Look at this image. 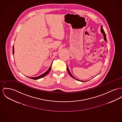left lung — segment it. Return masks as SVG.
<instances>
[{
  "mask_svg": "<svg viewBox=\"0 0 122 122\" xmlns=\"http://www.w3.org/2000/svg\"><path fill=\"white\" fill-rule=\"evenodd\" d=\"M100 31H101V32L102 33V34H103V36H104V40H105V41L107 42V39H106V33L105 32V31H104V30H103V27H102V25H101V29H100ZM66 69H67V71L68 73L69 74V75H70L72 78H73V79H75V80H77V81H81V82H86V81H81V80H78V79H76V78H74V77H73V76L72 75V74L71 73H70V71H69V68H68V66H67Z\"/></svg>",
  "mask_w": 122,
  "mask_h": 122,
  "instance_id": "1",
  "label": "left lung"
}]
</instances>
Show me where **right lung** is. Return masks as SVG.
Here are the masks:
<instances>
[{"label": "right lung", "instance_id": "obj_1", "mask_svg": "<svg viewBox=\"0 0 122 122\" xmlns=\"http://www.w3.org/2000/svg\"><path fill=\"white\" fill-rule=\"evenodd\" d=\"M12 49H13L12 53H13V55H14V46H13ZM52 63H53V62H52V64H51V65L50 66V67L49 68V69H48L46 72H45L44 73L42 74L41 75H40V76H37V77H28V76H27V77H28V78H30V79H33V80H38V79H41V78H42V77L45 76H46V75H47V74L49 73V72H50V70H51V66H52Z\"/></svg>", "mask_w": 122, "mask_h": 122}]
</instances>
